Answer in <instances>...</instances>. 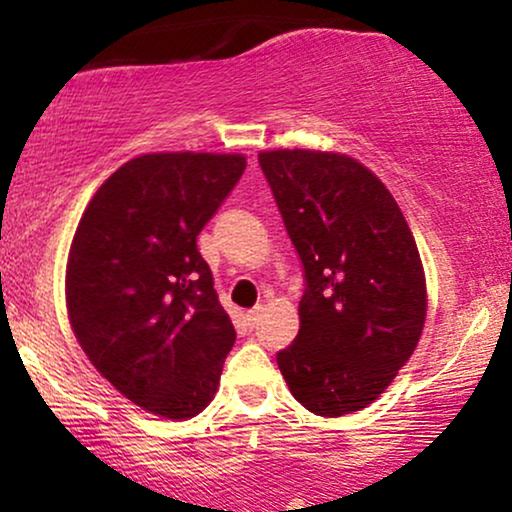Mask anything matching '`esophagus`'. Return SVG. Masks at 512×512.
Segmentation results:
<instances>
[{
  "label": "esophagus",
  "instance_id": "1",
  "mask_svg": "<svg viewBox=\"0 0 512 512\" xmlns=\"http://www.w3.org/2000/svg\"><path fill=\"white\" fill-rule=\"evenodd\" d=\"M261 312H263V307H254V310H249L247 314H244V321H247L249 328H254L258 324V319H261Z\"/></svg>",
  "mask_w": 512,
  "mask_h": 512
}]
</instances>
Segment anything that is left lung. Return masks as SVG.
Instances as JSON below:
<instances>
[{
    "label": "left lung",
    "instance_id": "8db88e82",
    "mask_svg": "<svg viewBox=\"0 0 512 512\" xmlns=\"http://www.w3.org/2000/svg\"><path fill=\"white\" fill-rule=\"evenodd\" d=\"M258 163L305 270L300 331L277 366L303 408L349 415L380 398L422 338L415 237L387 186L345 153L279 149Z\"/></svg>",
    "mask_w": 512,
    "mask_h": 512
}]
</instances>
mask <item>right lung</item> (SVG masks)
<instances>
[{
    "label": "right lung",
    "mask_w": 512,
    "mask_h": 512,
    "mask_svg": "<svg viewBox=\"0 0 512 512\" xmlns=\"http://www.w3.org/2000/svg\"><path fill=\"white\" fill-rule=\"evenodd\" d=\"M242 153H146L83 212L67 258L72 331L104 380L146 412L191 419L219 389L235 328L195 237L240 181Z\"/></svg>",
    "instance_id": "obj_1"
}]
</instances>
